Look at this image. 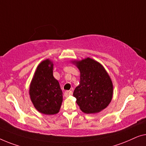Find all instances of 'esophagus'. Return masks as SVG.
I'll use <instances>...</instances> for the list:
<instances>
[{"mask_svg": "<svg viewBox=\"0 0 146 146\" xmlns=\"http://www.w3.org/2000/svg\"><path fill=\"white\" fill-rule=\"evenodd\" d=\"M73 94V92L71 91H66L64 93V95L65 97H68L69 96H71Z\"/></svg>", "mask_w": 146, "mask_h": 146, "instance_id": "34e87169", "label": "esophagus"}]
</instances>
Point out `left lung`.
I'll return each mask as SVG.
<instances>
[{
  "mask_svg": "<svg viewBox=\"0 0 146 146\" xmlns=\"http://www.w3.org/2000/svg\"><path fill=\"white\" fill-rule=\"evenodd\" d=\"M80 70V83L73 96L81 110L87 114L101 111L111 101L113 86L104 67L91 58L75 62Z\"/></svg>",
  "mask_w": 146,
  "mask_h": 146,
  "instance_id": "left-lung-1",
  "label": "left lung"
}]
</instances>
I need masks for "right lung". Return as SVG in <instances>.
I'll return each mask as SVG.
<instances>
[{
    "label": "right lung",
    "instance_id": "add662e5",
    "mask_svg": "<svg viewBox=\"0 0 146 146\" xmlns=\"http://www.w3.org/2000/svg\"><path fill=\"white\" fill-rule=\"evenodd\" d=\"M30 95L34 106L44 114L59 112L63 100V93L58 81L53 77V63L43 61L37 67L30 87Z\"/></svg>",
    "mask_w": 146,
    "mask_h": 146
}]
</instances>
